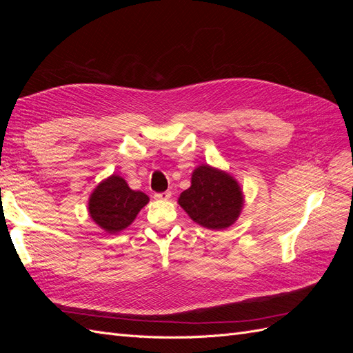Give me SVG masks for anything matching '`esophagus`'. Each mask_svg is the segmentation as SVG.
Wrapping results in <instances>:
<instances>
[{
  "mask_svg": "<svg viewBox=\"0 0 353 353\" xmlns=\"http://www.w3.org/2000/svg\"><path fill=\"white\" fill-rule=\"evenodd\" d=\"M170 197H172V193H170V191H165V193H156L154 194L156 200H169Z\"/></svg>",
  "mask_w": 353,
  "mask_h": 353,
  "instance_id": "1",
  "label": "esophagus"
}]
</instances>
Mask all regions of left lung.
Masks as SVG:
<instances>
[{
    "instance_id": "8db88e82",
    "label": "left lung",
    "mask_w": 353,
    "mask_h": 353,
    "mask_svg": "<svg viewBox=\"0 0 353 353\" xmlns=\"http://www.w3.org/2000/svg\"><path fill=\"white\" fill-rule=\"evenodd\" d=\"M178 205L200 227L219 231L239 219L244 194L227 170L201 163L191 174V185L179 194Z\"/></svg>"
}]
</instances>
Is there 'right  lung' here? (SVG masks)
<instances>
[{
    "instance_id": "add662e5",
    "label": "right lung",
    "mask_w": 353,
    "mask_h": 353,
    "mask_svg": "<svg viewBox=\"0 0 353 353\" xmlns=\"http://www.w3.org/2000/svg\"><path fill=\"white\" fill-rule=\"evenodd\" d=\"M150 201L143 191L130 188L119 175H110L92 190L88 199L91 219L108 234L126 230L140 210Z\"/></svg>"
}]
</instances>
